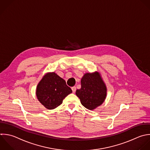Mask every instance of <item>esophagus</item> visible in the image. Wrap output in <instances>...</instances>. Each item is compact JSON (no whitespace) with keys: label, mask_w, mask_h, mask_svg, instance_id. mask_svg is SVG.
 <instances>
[{"label":"esophagus","mask_w":150,"mask_h":150,"mask_svg":"<svg viewBox=\"0 0 150 150\" xmlns=\"http://www.w3.org/2000/svg\"><path fill=\"white\" fill-rule=\"evenodd\" d=\"M71 89H72V90L73 93H75V91H76V87H75V86H73V87L71 88Z\"/></svg>","instance_id":"esophagus-1"}]
</instances>
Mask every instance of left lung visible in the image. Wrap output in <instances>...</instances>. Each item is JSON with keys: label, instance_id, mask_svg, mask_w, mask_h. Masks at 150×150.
Here are the masks:
<instances>
[{"label": "left lung", "instance_id": "obj_1", "mask_svg": "<svg viewBox=\"0 0 150 150\" xmlns=\"http://www.w3.org/2000/svg\"><path fill=\"white\" fill-rule=\"evenodd\" d=\"M81 88L76 91L81 104L89 110H94L105 101L107 88L98 72L86 73L81 79Z\"/></svg>", "mask_w": 150, "mask_h": 150}]
</instances>
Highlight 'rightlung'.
<instances>
[{
    "instance_id": "obj_1",
    "label": "right lung",
    "mask_w": 150,
    "mask_h": 150,
    "mask_svg": "<svg viewBox=\"0 0 150 150\" xmlns=\"http://www.w3.org/2000/svg\"><path fill=\"white\" fill-rule=\"evenodd\" d=\"M72 92L65 81L55 72L46 74L36 89L38 100L49 110L54 109L62 104L64 99Z\"/></svg>"
}]
</instances>
